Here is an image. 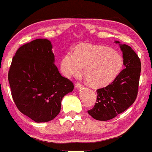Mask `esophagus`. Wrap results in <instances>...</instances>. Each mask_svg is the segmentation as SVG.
<instances>
[{
	"instance_id": "obj_1",
	"label": "esophagus",
	"mask_w": 152,
	"mask_h": 152,
	"mask_svg": "<svg viewBox=\"0 0 152 152\" xmlns=\"http://www.w3.org/2000/svg\"><path fill=\"white\" fill-rule=\"evenodd\" d=\"M75 87H76V88H82V87H83V85H82L81 83H76V85H75Z\"/></svg>"
}]
</instances>
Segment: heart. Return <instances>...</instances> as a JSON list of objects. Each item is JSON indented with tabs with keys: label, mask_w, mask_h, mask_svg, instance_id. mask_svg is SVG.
Instances as JSON below:
<instances>
[{
	"label": "heart",
	"mask_w": 152,
	"mask_h": 152,
	"mask_svg": "<svg viewBox=\"0 0 152 152\" xmlns=\"http://www.w3.org/2000/svg\"><path fill=\"white\" fill-rule=\"evenodd\" d=\"M123 66L122 57L107 47L90 44L78 46L75 51L69 50L61 62L64 75H80L85 69V76L89 85L103 87L115 80Z\"/></svg>",
	"instance_id": "b5f03b06"
}]
</instances>
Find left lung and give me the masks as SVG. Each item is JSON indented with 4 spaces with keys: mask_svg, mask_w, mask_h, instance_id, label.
I'll return each instance as SVG.
<instances>
[{
    "mask_svg": "<svg viewBox=\"0 0 152 152\" xmlns=\"http://www.w3.org/2000/svg\"><path fill=\"white\" fill-rule=\"evenodd\" d=\"M119 44L125 68L106 87L97 90L95 105L88 113L94 119L106 121L126 110L135 101L141 70L140 59L126 45Z\"/></svg>",
    "mask_w": 152,
    "mask_h": 152,
    "instance_id": "8db88e82",
    "label": "left lung"
}]
</instances>
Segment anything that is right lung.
<instances>
[{"instance_id":"add662e5","label":"right lung","mask_w":152,"mask_h":152,"mask_svg":"<svg viewBox=\"0 0 152 152\" xmlns=\"http://www.w3.org/2000/svg\"><path fill=\"white\" fill-rule=\"evenodd\" d=\"M52 48L50 40L42 38L22 45L13 57L8 74L17 107L38 123L54 119L62 99L74 89L73 83L55 65Z\"/></svg>"}]
</instances>
